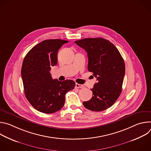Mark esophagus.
Returning a JSON list of instances; mask_svg holds the SVG:
<instances>
[{"label": "esophagus", "instance_id": "esophagus-1", "mask_svg": "<svg viewBox=\"0 0 151 151\" xmlns=\"http://www.w3.org/2000/svg\"><path fill=\"white\" fill-rule=\"evenodd\" d=\"M83 85H81V84H79V83H76V88H83Z\"/></svg>", "mask_w": 151, "mask_h": 151}]
</instances>
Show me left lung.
Returning a JSON list of instances; mask_svg holds the SVG:
<instances>
[{
	"label": "left lung",
	"mask_w": 151,
	"mask_h": 151,
	"mask_svg": "<svg viewBox=\"0 0 151 151\" xmlns=\"http://www.w3.org/2000/svg\"><path fill=\"white\" fill-rule=\"evenodd\" d=\"M75 43L87 52L88 70L97 81L91 89V99L83 101V104L92 111L106 110L121 93L125 71L124 59L116 47L102 37L85 38Z\"/></svg>",
	"instance_id": "1"
}]
</instances>
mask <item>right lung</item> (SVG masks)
Segmentation results:
<instances>
[{
  "label": "right lung",
  "instance_id": "1",
  "mask_svg": "<svg viewBox=\"0 0 151 151\" xmlns=\"http://www.w3.org/2000/svg\"><path fill=\"white\" fill-rule=\"evenodd\" d=\"M68 41L61 39L43 40L26 54L21 68L24 94L35 109L44 114L60 110L65 103V95L75 87L72 80L52 79V66L57 64V53Z\"/></svg>",
  "mask_w": 151,
  "mask_h": 151
}]
</instances>
